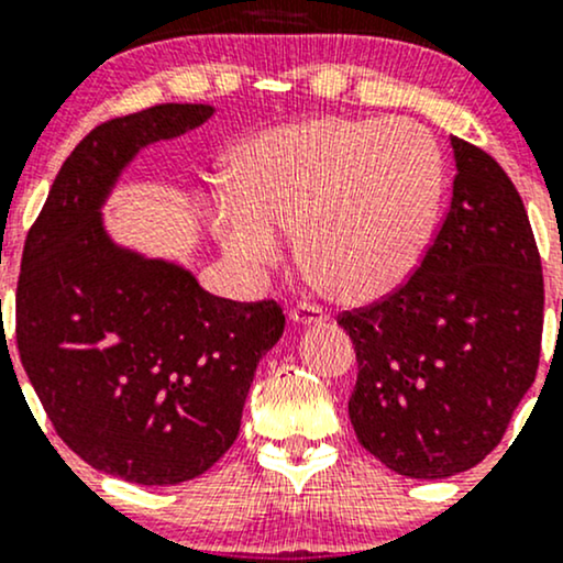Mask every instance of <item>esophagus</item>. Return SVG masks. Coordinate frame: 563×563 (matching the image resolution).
I'll use <instances>...</instances> for the list:
<instances>
[{"mask_svg":"<svg viewBox=\"0 0 563 563\" xmlns=\"http://www.w3.org/2000/svg\"><path fill=\"white\" fill-rule=\"evenodd\" d=\"M288 320L294 325H318V322L328 320V314L322 312V307H318V303H296L288 312Z\"/></svg>","mask_w":563,"mask_h":563,"instance_id":"esophagus-1","label":"esophagus"}]
</instances>
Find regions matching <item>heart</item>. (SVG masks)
I'll return each mask as SVG.
<instances>
[{
    "label": "heart",
    "instance_id": "heart-1",
    "mask_svg": "<svg viewBox=\"0 0 563 563\" xmlns=\"http://www.w3.org/2000/svg\"><path fill=\"white\" fill-rule=\"evenodd\" d=\"M442 153L412 121L320 119L273 126L232 156L211 232L238 267L301 260L344 301L399 288L423 260L442 198Z\"/></svg>",
    "mask_w": 563,
    "mask_h": 563
}]
</instances>
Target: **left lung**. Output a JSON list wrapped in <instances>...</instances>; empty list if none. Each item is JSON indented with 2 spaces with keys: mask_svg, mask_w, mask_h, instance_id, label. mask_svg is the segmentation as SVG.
<instances>
[{
  "mask_svg": "<svg viewBox=\"0 0 563 563\" xmlns=\"http://www.w3.org/2000/svg\"><path fill=\"white\" fill-rule=\"evenodd\" d=\"M450 145V211L421 267L384 301L339 318L360 367L354 434L410 479L484 461L540 363L545 290L525 203L482 147Z\"/></svg>",
  "mask_w": 563,
  "mask_h": 563,
  "instance_id": "left-lung-1",
  "label": "left lung"
}]
</instances>
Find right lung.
Wrapping results in <instances>:
<instances>
[{
	"label": "right lung",
	"instance_id": "obj_1",
	"mask_svg": "<svg viewBox=\"0 0 563 563\" xmlns=\"http://www.w3.org/2000/svg\"><path fill=\"white\" fill-rule=\"evenodd\" d=\"M211 115L203 102H164L92 129L23 245L25 376L81 461L145 487L196 479L232 448L256 365L286 328L275 301L219 299L183 264L119 245L102 222L142 147Z\"/></svg>",
	"mask_w": 563,
	"mask_h": 563
}]
</instances>
